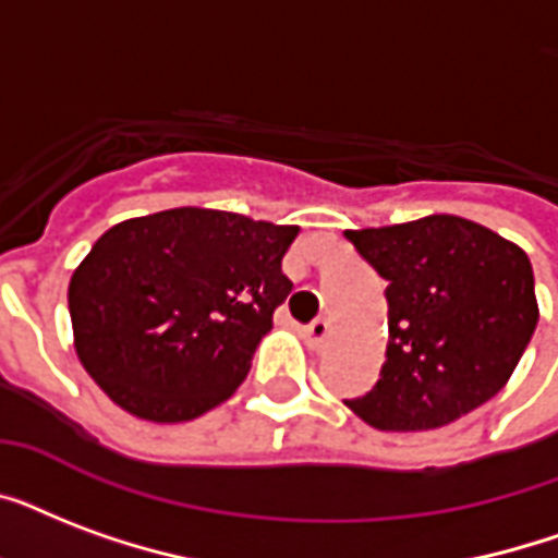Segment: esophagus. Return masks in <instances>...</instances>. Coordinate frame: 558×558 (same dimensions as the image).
Listing matches in <instances>:
<instances>
[{"label":"esophagus","mask_w":558,"mask_h":558,"mask_svg":"<svg viewBox=\"0 0 558 558\" xmlns=\"http://www.w3.org/2000/svg\"><path fill=\"white\" fill-rule=\"evenodd\" d=\"M304 339L310 350H322L327 344V339H330V322L327 318H315L304 330Z\"/></svg>","instance_id":"1"}]
</instances>
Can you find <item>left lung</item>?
Listing matches in <instances>:
<instances>
[{"mask_svg": "<svg viewBox=\"0 0 558 558\" xmlns=\"http://www.w3.org/2000/svg\"><path fill=\"white\" fill-rule=\"evenodd\" d=\"M348 240L388 280L385 365L350 411L379 432H428L493 399L538 324L527 254L451 214Z\"/></svg>", "mask_w": 558, "mask_h": 558, "instance_id": "left-lung-1", "label": "left lung"}]
</instances>
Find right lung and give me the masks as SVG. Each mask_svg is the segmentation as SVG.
<instances>
[{
	"label": "right lung",
	"instance_id": "add662e5",
	"mask_svg": "<svg viewBox=\"0 0 558 558\" xmlns=\"http://www.w3.org/2000/svg\"><path fill=\"white\" fill-rule=\"evenodd\" d=\"M298 226L210 208L124 219L69 283L74 350L116 405L150 423L196 420L248 376L292 292L280 263Z\"/></svg>",
	"mask_w": 558,
	"mask_h": 558
}]
</instances>
